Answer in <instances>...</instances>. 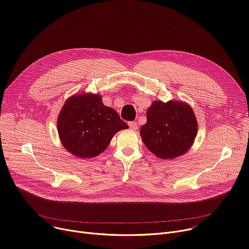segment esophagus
Here are the masks:
<instances>
[{
  "mask_svg": "<svg viewBox=\"0 0 249 249\" xmlns=\"http://www.w3.org/2000/svg\"><path fill=\"white\" fill-rule=\"evenodd\" d=\"M128 125H129V128H130L131 130H133V131L138 130V124H137V122L131 121V122H129V123H128Z\"/></svg>",
  "mask_w": 249,
  "mask_h": 249,
  "instance_id": "34e87169",
  "label": "esophagus"
}]
</instances>
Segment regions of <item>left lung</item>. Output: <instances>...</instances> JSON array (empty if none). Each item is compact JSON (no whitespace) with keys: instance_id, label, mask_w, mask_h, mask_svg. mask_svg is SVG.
<instances>
[{"instance_id":"left-lung-1","label":"left lung","mask_w":249,"mask_h":249,"mask_svg":"<svg viewBox=\"0 0 249 249\" xmlns=\"http://www.w3.org/2000/svg\"><path fill=\"white\" fill-rule=\"evenodd\" d=\"M197 120L185 102L154 101L147 110V123L140 134L145 146L160 159L170 160L184 155L197 135Z\"/></svg>"}]
</instances>
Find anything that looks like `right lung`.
Instances as JSON below:
<instances>
[{
    "label": "right lung",
    "instance_id": "add662e5",
    "mask_svg": "<svg viewBox=\"0 0 249 249\" xmlns=\"http://www.w3.org/2000/svg\"><path fill=\"white\" fill-rule=\"evenodd\" d=\"M57 128L68 152L89 159L103 153L114 134L128 125L113 108L102 103L101 95L81 93L67 99L58 116Z\"/></svg>",
    "mask_w": 249,
    "mask_h": 249
}]
</instances>
